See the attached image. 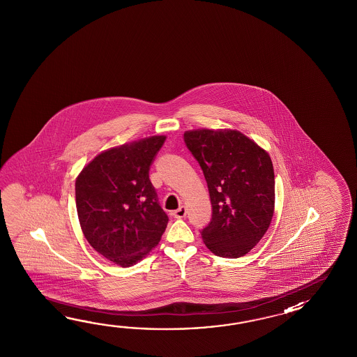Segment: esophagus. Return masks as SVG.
Masks as SVG:
<instances>
[{"instance_id":"34e87169","label":"esophagus","mask_w":357,"mask_h":357,"mask_svg":"<svg viewBox=\"0 0 357 357\" xmlns=\"http://www.w3.org/2000/svg\"><path fill=\"white\" fill-rule=\"evenodd\" d=\"M186 215V208L185 206H180L177 211L174 212V217L175 218H183Z\"/></svg>"}]
</instances>
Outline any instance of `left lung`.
I'll return each instance as SVG.
<instances>
[{"label": "left lung", "instance_id": "obj_1", "mask_svg": "<svg viewBox=\"0 0 357 357\" xmlns=\"http://www.w3.org/2000/svg\"><path fill=\"white\" fill-rule=\"evenodd\" d=\"M183 140L203 169L212 203L203 241L220 258L243 257L261 240L273 217L269 154L237 130H190Z\"/></svg>", "mask_w": 357, "mask_h": 357}]
</instances>
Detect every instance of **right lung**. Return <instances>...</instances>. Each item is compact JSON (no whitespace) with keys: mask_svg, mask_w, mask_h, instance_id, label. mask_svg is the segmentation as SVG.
<instances>
[{"mask_svg":"<svg viewBox=\"0 0 357 357\" xmlns=\"http://www.w3.org/2000/svg\"><path fill=\"white\" fill-rule=\"evenodd\" d=\"M166 137H145L100 153L79 174L76 211L91 248L128 268L145 258L167 227L149 169Z\"/></svg>","mask_w":357,"mask_h":357,"instance_id":"right-lung-1","label":"right lung"}]
</instances>
